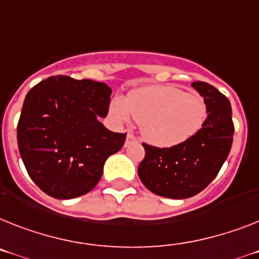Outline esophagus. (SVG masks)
<instances>
[{"label": "esophagus", "instance_id": "1", "mask_svg": "<svg viewBox=\"0 0 259 259\" xmlns=\"http://www.w3.org/2000/svg\"><path fill=\"white\" fill-rule=\"evenodd\" d=\"M137 142H138V140H137V138L133 136V134L129 133V134H127V137H126L125 146L127 147V146H129V145H132V143H137Z\"/></svg>", "mask_w": 259, "mask_h": 259}]
</instances>
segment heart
Masks as SVG:
<instances>
[{
  "label": "heart",
  "mask_w": 259,
  "mask_h": 259,
  "mask_svg": "<svg viewBox=\"0 0 259 259\" xmlns=\"http://www.w3.org/2000/svg\"><path fill=\"white\" fill-rule=\"evenodd\" d=\"M110 113L119 122L133 117L150 145L174 147L199 133L208 109L197 95H188L174 85H149L130 91L125 99L114 97Z\"/></svg>",
  "instance_id": "obj_1"
}]
</instances>
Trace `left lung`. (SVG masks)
Returning <instances> with one entry per match:
<instances>
[{"instance_id": "8db88e82", "label": "left lung", "mask_w": 259, "mask_h": 259, "mask_svg": "<svg viewBox=\"0 0 259 259\" xmlns=\"http://www.w3.org/2000/svg\"><path fill=\"white\" fill-rule=\"evenodd\" d=\"M191 85L207 104L208 116L199 133L187 142L159 149L142 143L146 155L138 166L143 186L155 195L187 199L205 188L229 155L234 126L229 100L208 82Z\"/></svg>"}]
</instances>
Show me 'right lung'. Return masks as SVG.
<instances>
[{
	"label": "right lung",
	"mask_w": 259,
	"mask_h": 259,
	"mask_svg": "<svg viewBox=\"0 0 259 259\" xmlns=\"http://www.w3.org/2000/svg\"><path fill=\"white\" fill-rule=\"evenodd\" d=\"M112 89L105 82L51 76L26 95L17 127L18 149L36 186L60 200L92 191L105 160L126 133L106 129Z\"/></svg>",
	"instance_id": "right-lung-1"
}]
</instances>
